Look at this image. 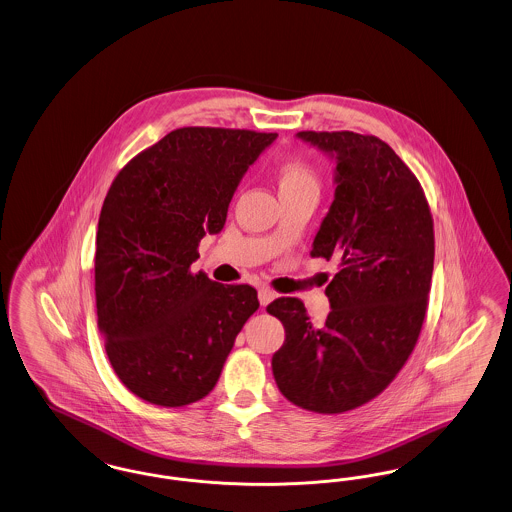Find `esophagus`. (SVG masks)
Wrapping results in <instances>:
<instances>
[{"label":"esophagus","instance_id":"obj_1","mask_svg":"<svg viewBox=\"0 0 512 512\" xmlns=\"http://www.w3.org/2000/svg\"><path fill=\"white\" fill-rule=\"evenodd\" d=\"M274 297H276V293L272 292L270 288H265V286H263V288H259V301H261V305H263V307L268 305Z\"/></svg>","mask_w":512,"mask_h":512}]
</instances>
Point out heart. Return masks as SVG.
Segmentation results:
<instances>
[{
  "label": "heart",
  "mask_w": 512,
  "mask_h": 512,
  "mask_svg": "<svg viewBox=\"0 0 512 512\" xmlns=\"http://www.w3.org/2000/svg\"><path fill=\"white\" fill-rule=\"evenodd\" d=\"M276 184L280 197L315 195L320 190V176L317 169L303 157L286 159L276 167Z\"/></svg>",
  "instance_id": "heart-1"
}]
</instances>
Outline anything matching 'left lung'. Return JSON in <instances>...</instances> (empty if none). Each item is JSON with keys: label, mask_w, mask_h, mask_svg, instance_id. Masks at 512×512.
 I'll list each match as a JSON object with an SVG mask.
<instances>
[{"label": "left lung", "mask_w": 512, "mask_h": 512, "mask_svg": "<svg viewBox=\"0 0 512 512\" xmlns=\"http://www.w3.org/2000/svg\"><path fill=\"white\" fill-rule=\"evenodd\" d=\"M297 136L338 157L336 199L311 257L338 259L340 272L326 286L332 311L320 326L297 297L268 305L286 330L272 372L293 405L347 413L386 390L413 353L432 288L434 219L418 178L380 138Z\"/></svg>", "instance_id": "obj_1"}]
</instances>
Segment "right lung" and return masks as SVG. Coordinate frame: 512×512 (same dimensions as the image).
<instances>
[{"label":"right lung","mask_w":512,"mask_h":512,"mask_svg":"<svg viewBox=\"0 0 512 512\" xmlns=\"http://www.w3.org/2000/svg\"><path fill=\"white\" fill-rule=\"evenodd\" d=\"M274 132L184 126L132 157L99 213L96 309L122 384L159 407L215 388L255 288L192 272L199 242L226 222L240 178Z\"/></svg>","instance_id":"obj_1"}]
</instances>
